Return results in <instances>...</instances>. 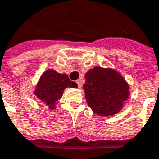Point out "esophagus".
Masks as SVG:
<instances>
[{"label": "esophagus", "mask_w": 159, "mask_h": 159, "mask_svg": "<svg viewBox=\"0 0 159 159\" xmlns=\"http://www.w3.org/2000/svg\"><path fill=\"white\" fill-rule=\"evenodd\" d=\"M76 83H77V84H78L79 88H80L81 87V84H80V80H76Z\"/></svg>", "instance_id": "1"}]
</instances>
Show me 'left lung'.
<instances>
[{
    "mask_svg": "<svg viewBox=\"0 0 159 159\" xmlns=\"http://www.w3.org/2000/svg\"><path fill=\"white\" fill-rule=\"evenodd\" d=\"M84 77L85 99L94 113L110 116L120 111L130 94L129 85L120 73L95 67Z\"/></svg>",
    "mask_w": 159,
    "mask_h": 159,
    "instance_id": "left-lung-1",
    "label": "left lung"
}]
</instances>
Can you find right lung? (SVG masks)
I'll return each mask as SVG.
<instances>
[{
	"label": "right lung",
	"instance_id": "obj_1",
	"mask_svg": "<svg viewBox=\"0 0 159 159\" xmlns=\"http://www.w3.org/2000/svg\"><path fill=\"white\" fill-rule=\"evenodd\" d=\"M77 88V84L71 81L65 74H59L48 70L41 75L36 86L34 95L51 110L55 109L57 101L62 97L65 88Z\"/></svg>",
	"mask_w": 159,
	"mask_h": 159
}]
</instances>
